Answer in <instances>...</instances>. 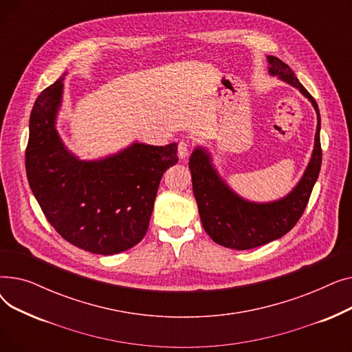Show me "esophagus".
<instances>
[{
  "instance_id": "esophagus-1",
  "label": "esophagus",
  "mask_w": 352,
  "mask_h": 352,
  "mask_svg": "<svg viewBox=\"0 0 352 352\" xmlns=\"http://www.w3.org/2000/svg\"><path fill=\"white\" fill-rule=\"evenodd\" d=\"M190 148H191V145H190L187 141H179V144H178V157H179L181 160L188 157Z\"/></svg>"
}]
</instances>
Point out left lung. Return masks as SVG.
<instances>
[{"instance_id":"8db88e82","label":"left lung","mask_w":352,"mask_h":352,"mask_svg":"<svg viewBox=\"0 0 352 352\" xmlns=\"http://www.w3.org/2000/svg\"><path fill=\"white\" fill-rule=\"evenodd\" d=\"M268 74L297 88L317 114L314 150L300 181L283 198L255 202L236 194L221 177L207 146L197 145L190 157L192 191L202 227L219 245L231 250H251L285 235L302 215L321 170V117L318 105L280 58L267 55Z\"/></svg>"}]
</instances>
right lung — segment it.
Wrapping results in <instances>:
<instances>
[{
  "instance_id": "right-lung-1",
  "label": "right lung",
  "mask_w": 352,
  "mask_h": 352,
  "mask_svg": "<svg viewBox=\"0 0 352 352\" xmlns=\"http://www.w3.org/2000/svg\"><path fill=\"white\" fill-rule=\"evenodd\" d=\"M65 74L34 102L27 178L48 223L64 239L92 254L114 255L146 234L162 174L178 161L177 142L134 141L114 154L81 160L57 129Z\"/></svg>"
}]
</instances>
